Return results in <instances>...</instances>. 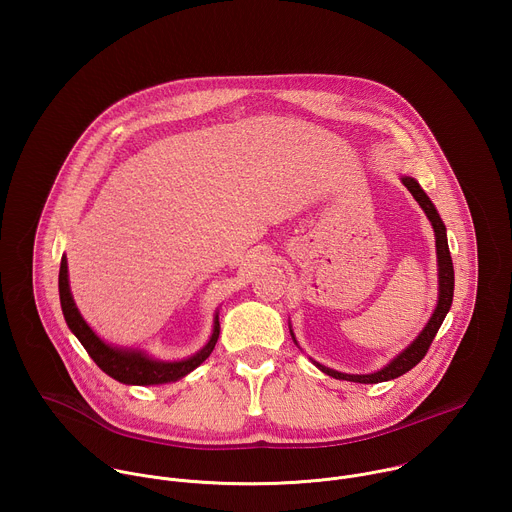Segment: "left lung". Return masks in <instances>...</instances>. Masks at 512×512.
I'll use <instances>...</instances> for the list:
<instances>
[{
	"mask_svg": "<svg viewBox=\"0 0 512 512\" xmlns=\"http://www.w3.org/2000/svg\"><path fill=\"white\" fill-rule=\"evenodd\" d=\"M401 182L407 186V190L413 194V198L419 202V206L423 208L425 216L429 218V223L433 227V235H435V255H437V304L435 310L431 314V318L427 320V324L423 326V330L415 336V340L405 346L393 360H389L383 369L369 373V375H348V373H340L334 369L324 367V364L312 360L316 367L328 375L334 377L338 381H350V383H364V385H373V383H383V381H391L397 379L401 375H405L407 371H411L415 364L425 356L429 344L433 342L437 330H440L446 314L450 312L452 300H454V265H452V255H450V247H448V235H446V225L442 221V216L437 214L433 202L429 200V196L423 192V188L419 186V182L411 176H401ZM289 334L296 340L294 330H291L289 324ZM300 346V344H298Z\"/></svg>",
	"mask_w": 512,
	"mask_h": 512,
	"instance_id": "8db88e82",
	"label": "left lung"
}]
</instances>
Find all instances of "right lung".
Returning <instances> with one entry per match:
<instances>
[{
	"mask_svg": "<svg viewBox=\"0 0 512 512\" xmlns=\"http://www.w3.org/2000/svg\"><path fill=\"white\" fill-rule=\"evenodd\" d=\"M58 294H60V306L64 320L70 328V332L79 338V342L85 346L89 356L97 362V367L107 373L111 379L123 383V385H166L184 379L188 373H192L196 367L210 356L218 334H221V324H218V312L214 314L212 334L208 342L194 352L188 358L182 360H158L150 356L141 348H125V346H113L105 342L81 316L75 300L70 294L68 283V263L66 257L60 261V273H58Z\"/></svg>",
	"mask_w": 512,
	"mask_h": 512,
	"instance_id": "right-lung-1",
	"label": "right lung"
}]
</instances>
